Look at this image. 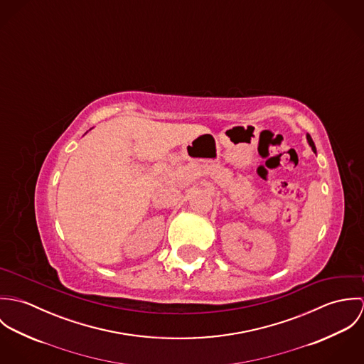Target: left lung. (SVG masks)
<instances>
[{"mask_svg":"<svg viewBox=\"0 0 364 364\" xmlns=\"http://www.w3.org/2000/svg\"><path fill=\"white\" fill-rule=\"evenodd\" d=\"M307 140H309V144L311 146L312 151H314V153H316V150H315V144H314V141H312L311 136H310V134H307Z\"/></svg>","mask_w":364,"mask_h":364,"instance_id":"obj_1","label":"left lung"}]
</instances>
